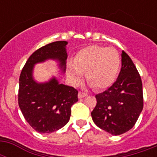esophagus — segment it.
<instances>
[{
  "label": "esophagus",
  "instance_id": "34e87169",
  "mask_svg": "<svg viewBox=\"0 0 157 157\" xmlns=\"http://www.w3.org/2000/svg\"><path fill=\"white\" fill-rule=\"evenodd\" d=\"M87 96V94L86 93H83V92H79L78 93V98H85V97H86Z\"/></svg>",
  "mask_w": 157,
  "mask_h": 157
}]
</instances>
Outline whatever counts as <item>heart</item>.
Returning a JSON list of instances; mask_svg holds the SVG:
<instances>
[{"instance_id":"b5f03b06","label":"heart","mask_w":157,"mask_h":157,"mask_svg":"<svg viewBox=\"0 0 157 157\" xmlns=\"http://www.w3.org/2000/svg\"><path fill=\"white\" fill-rule=\"evenodd\" d=\"M119 54L112 48L90 45L80 50L73 61L67 63V72L71 84L78 86L82 82L84 72L94 88L102 90L114 83L119 72Z\"/></svg>"}]
</instances>
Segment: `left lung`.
Wrapping results in <instances>:
<instances>
[{
    "label": "left lung",
    "instance_id": "left-lung-1",
    "mask_svg": "<svg viewBox=\"0 0 157 157\" xmlns=\"http://www.w3.org/2000/svg\"><path fill=\"white\" fill-rule=\"evenodd\" d=\"M95 98L97 104L91 117L97 126L112 135L133 128L144 107L143 85L136 67L124 51L117 81Z\"/></svg>",
    "mask_w": 157,
    "mask_h": 157
}]
</instances>
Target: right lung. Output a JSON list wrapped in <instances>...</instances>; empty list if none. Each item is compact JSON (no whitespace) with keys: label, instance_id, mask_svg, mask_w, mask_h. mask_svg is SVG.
<instances>
[{"label":"right lung","instance_id":"right-lung-1","mask_svg":"<svg viewBox=\"0 0 157 157\" xmlns=\"http://www.w3.org/2000/svg\"><path fill=\"white\" fill-rule=\"evenodd\" d=\"M67 45L60 40L38 49L21 71L18 106L28 124L39 133L50 134L63 128L69 121L71 106L78 101V91L60 84L55 76L45 82H38L33 76L36 64L47 60L56 61L60 71L65 73Z\"/></svg>","mask_w":157,"mask_h":157}]
</instances>
